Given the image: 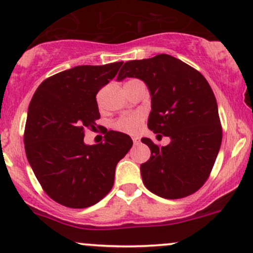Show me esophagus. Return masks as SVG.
Returning a JSON list of instances; mask_svg holds the SVG:
<instances>
[{"label":"esophagus","instance_id":"esophagus-1","mask_svg":"<svg viewBox=\"0 0 253 253\" xmlns=\"http://www.w3.org/2000/svg\"><path fill=\"white\" fill-rule=\"evenodd\" d=\"M132 140H133V144H134V145L140 144V138H138V136H133Z\"/></svg>","mask_w":253,"mask_h":253}]
</instances>
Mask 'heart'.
<instances>
[{"label": "heart", "mask_w": 253, "mask_h": 253, "mask_svg": "<svg viewBox=\"0 0 253 253\" xmlns=\"http://www.w3.org/2000/svg\"><path fill=\"white\" fill-rule=\"evenodd\" d=\"M143 121L144 115L141 113H125L113 123V128L127 134H135L140 129Z\"/></svg>", "instance_id": "obj_1"}]
</instances>
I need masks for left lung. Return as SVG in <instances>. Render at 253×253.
I'll return each instance as SVG.
<instances>
[{
	"label": "left lung",
	"mask_w": 253,
	"mask_h": 253,
	"mask_svg": "<svg viewBox=\"0 0 253 253\" xmlns=\"http://www.w3.org/2000/svg\"><path fill=\"white\" fill-rule=\"evenodd\" d=\"M126 77L147 84L152 102L147 127L171 138L167 146L141 139L151 150L150 159L140 167L145 187L164 199L191 195L210 177L222 140L210 83L196 69L164 53L125 63L118 80Z\"/></svg>",
	"instance_id": "left-lung-1"
}]
</instances>
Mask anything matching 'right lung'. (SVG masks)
I'll list each match as a JSON object with an SVG mask.
<instances>
[{
	"label": "right lung",
	"instance_id": "obj_1",
	"mask_svg": "<svg viewBox=\"0 0 253 253\" xmlns=\"http://www.w3.org/2000/svg\"><path fill=\"white\" fill-rule=\"evenodd\" d=\"M121 65H81L58 72L32 97L26 156L43 191L65 207L86 208L102 200L114 184L118 162L133 145L129 135L115 130L104 133L100 144L83 141L85 129L96 128L100 119L96 94Z\"/></svg>",
	"mask_w": 253,
	"mask_h": 253
}]
</instances>
